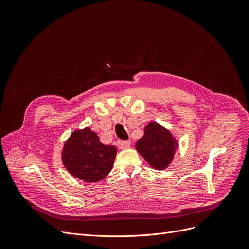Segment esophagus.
Returning <instances> with one entry per match:
<instances>
[{
	"label": "esophagus",
	"instance_id": "34e87169",
	"mask_svg": "<svg viewBox=\"0 0 249 249\" xmlns=\"http://www.w3.org/2000/svg\"><path fill=\"white\" fill-rule=\"evenodd\" d=\"M117 144H118V147H119L120 149H124V148L130 147L131 142H130V141H124V140H119V141L117 142Z\"/></svg>",
	"mask_w": 249,
	"mask_h": 249
}]
</instances>
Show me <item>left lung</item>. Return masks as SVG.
<instances>
[{
  "label": "left lung",
  "instance_id": "1",
  "mask_svg": "<svg viewBox=\"0 0 249 249\" xmlns=\"http://www.w3.org/2000/svg\"><path fill=\"white\" fill-rule=\"evenodd\" d=\"M178 145V140L167 129L150 122L145 126L143 137L136 142V149L150 166L162 170L169 166Z\"/></svg>",
  "mask_w": 249,
  "mask_h": 249
}]
</instances>
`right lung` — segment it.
Here are the masks:
<instances>
[{
    "label": "right lung",
    "mask_w": 249,
    "mask_h": 249,
    "mask_svg": "<svg viewBox=\"0 0 249 249\" xmlns=\"http://www.w3.org/2000/svg\"><path fill=\"white\" fill-rule=\"evenodd\" d=\"M116 153L115 146L103 144L90 127H85L74 131L64 143L62 163L74 178L96 183L111 171Z\"/></svg>",
    "instance_id": "add662e5"
}]
</instances>
